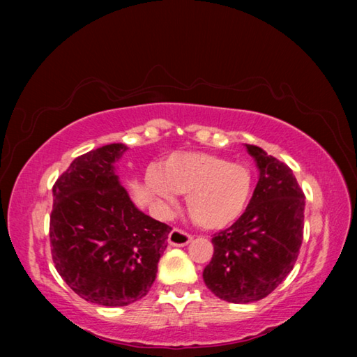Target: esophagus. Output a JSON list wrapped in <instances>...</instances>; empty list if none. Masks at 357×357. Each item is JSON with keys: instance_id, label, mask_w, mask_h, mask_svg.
Returning <instances> with one entry per match:
<instances>
[{"instance_id": "esophagus-1", "label": "esophagus", "mask_w": 357, "mask_h": 357, "mask_svg": "<svg viewBox=\"0 0 357 357\" xmlns=\"http://www.w3.org/2000/svg\"><path fill=\"white\" fill-rule=\"evenodd\" d=\"M192 241L190 234H187L185 231L179 228H173L170 234H168V244L173 245V247H184L187 245Z\"/></svg>"}]
</instances>
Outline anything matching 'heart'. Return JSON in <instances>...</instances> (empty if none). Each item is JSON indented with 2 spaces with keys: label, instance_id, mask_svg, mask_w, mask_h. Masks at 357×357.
Instances as JSON below:
<instances>
[{
  "label": "heart",
  "instance_id": "obj_1",
  "mask_svg": "<svg viewBox=\"0 0 357 357\" xmlns=\"http://www.w3.org/2000/svg\"><path fill=\"white\" fill-rule=\"evenodd\" d=\"M146 187L162 208L176 203V193L185 197L187 211L198 227L217 231L233 225L250 202L253 176L250 168L225 157L179 151L149 168Z\"/></svg>",
  "mask_w": 357,
  "mask_h": 357
}]
</instances>
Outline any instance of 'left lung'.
<instances>
[{
	"label": "left lung",
	"instance_id": "8db88e82",
	"mask_svg": "<svg viewBox=\"0 0 357 357\" xmlns=\"http://www.w3.org/2000/svg\"><path fill=\"white\" fill-rule=\"evenodd\" d=\"M259 172L245 213L213 238L203 280L217 298L249 304L266 298L291 273L304 233V192L291 168L245 144Z\"/></svg>",
	"mask_w": 357,
	"mask_h": 357
}]
</instances>
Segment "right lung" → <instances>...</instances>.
I'll use <instances>...</instances> for the list:
<instances>
[{
	"label": "right lung",
	"mask_w": 357,
	"mask_h": 357,
	"mask_svg": "<svg viewBox=\"0 0 357 357\" xmlns=\"http://www.w3.org/2000/svg\"><path fill=\"white\" fill-rule=\"evenodd\" d=\"M129 148L112 143L72 162L53 185L50 244L55 268L93 304L124 307L146 296L172 228L142 213L114 164Z\"/></svg>",
	"instance_id": "add662e5"
}]
</instances>
